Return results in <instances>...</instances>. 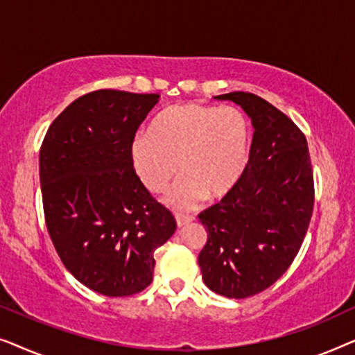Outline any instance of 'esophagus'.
I'll list each match as a JSON object with an SVG mask.
<instances>
[{"mask_svg": "<svg viewBox=\"0 0 355 355\" xmlns=\"http://www.w3.org/2000/svg\"><path fill=\"white\" fill-rule=\"evenodd\" d=\"M192 220H193L192 216H187V215H176V225H178V227H182V226L189 225V223H191Z\"/></svg>", "mask_w": 355, "mask_h": 355, "instance_id": "esophagus-1", "label": "esophagus"}]
</instances>
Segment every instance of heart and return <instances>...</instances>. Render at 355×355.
I'll list each match as a JSON object with an SVG mask.
<instances>
[{
  "label": "heart",
  "mask_w": 355,
  "mask_h": 355,
  "mask_svg": "<svg viewBox=\"0 0 355 355\" xmlns=\"http://www.w3.org/2000/svg\"><path fill=\"white\" fill-rule=\"evenodd\" d=\"M250 123L236 106L181 103L163 110L130 144V162L145 189L158 193L182 176L164 202L189 211L207 196L223 197L244 173Z\"/></svg>",
  "instance_id": "1"
}]
</instances>
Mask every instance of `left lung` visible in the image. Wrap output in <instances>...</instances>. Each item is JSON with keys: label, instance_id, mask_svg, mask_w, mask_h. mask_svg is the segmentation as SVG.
Here are the masks:
<instances>
[{"label": "left lung", "instance_id": "left-lung-1", "mask_svg": "<svg viewBox=\"0 0 355 355\" xmlns=\"http://www.w3.org/2000/svg\"><path fill=\"white\" fill-rule=\"evenodd\" d=\"M252 119L249 162L234 187L198 218L208 232L198 254L213 293L245 299L270 288L293 263L313 211L307 139L268 101L247 92L218 95Z\"/></svg>", "mask_w": 355, "mask_h": 355}]
</instances>
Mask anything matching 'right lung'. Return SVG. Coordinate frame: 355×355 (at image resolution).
<instances>
[{"mask_svg":"<svg viewBox=\"0 0 355 355\" xmlns=\"http://www.w3.org/2000/svg\"><path fill=\"white\" fill-rule=\"evenodd\" d=\"M157 94L96 90L67 106L40 148L43 211L69 273L95 293L124 297L153 279V254L176 220L140 182L130 162Z\"/></svg>","mask_w":355,"mask_h":355,"instance_id":"right-lung-1","label":"right lung"}]
</instances>
